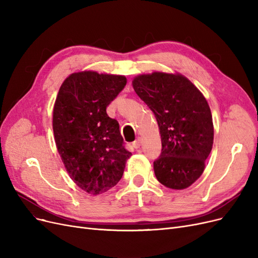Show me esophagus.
Returning <instances> with one entry per match:
<instances>
[{
    "label": "esophagus",
    "mask_w": 258,
    "mask_h": 258,
    "mask_svg": "<svg viewBox=\"0 0 258 258\" xmlns=\"http://www.w3.org/2000/svg\"><path fill=\"white\" fill-rule=\"evenodd\" d=\"M141 144H142V140H141L140 138H138V139L132 143V147H135L136 149H138V148H140Z\"/></svg>",
    "instance_id": "34e87169"
}]
</instances>
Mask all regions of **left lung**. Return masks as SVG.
<instances>
[{"label": "left lung", "instance_id": "left-lung-1", "mask_svg": "<svg viewBox=\"0 0 258 258\" xmlns=\"http://www.w3.org/2000/svg\"><path fill=\"white\" fill-rule=\"evenodd\" d=\"M155 114L162 149L155 175L167 188L181 190L200 178L214 144V123L203 94L181 75L154 73L132 81Z\"/></svg>", "mask_w": 258, "mask_h": 258}]
</instances>
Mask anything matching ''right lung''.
<instances>
[{
  "instance_id": "obj_1",
  "label": "right lung",
  "mask_w": 258,
  "mask_h": 258,
  "mask_svg": "<svg viewBox=\"0 0 258 258\" xmlns=\"http://www.w3.org/2000/svg\"><path fill=\"white\" fill-rule=\"evenodd\" d=\"M126 83L123 76L76 73L56 97L53 132L58 154L70 178L90 194L113 188L132 155L123 145L118 121L106 114Z\"/></svg>"
}]
</instances>
